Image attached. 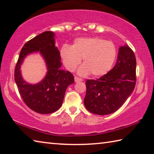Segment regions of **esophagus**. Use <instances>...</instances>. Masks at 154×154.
I'll return each instance as SVG.
<instances>
[{"instance_id":"1","label":"esophagus","mask_w":154,"mask_h":154,"mask_svg":"<svg viewBox=\"0 0 154 154\" xmlns=\"http://www.w3.org/2000/svg\"><path fill=\"white\" fill-rule=\"evenodd\" d=\"M82 78H79V77H76L75 76V82H82Z\"/></svg>"}]
</instances>
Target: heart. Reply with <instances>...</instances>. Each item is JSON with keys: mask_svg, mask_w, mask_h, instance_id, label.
<instances>
[{"mask_svg": "<svg viewBox=\"0 0 154 154\" xmlns=\"http://www.w3.org/2000/svg\"><path fill=\"white\" fill-rule=\"evenodd\" d=\"M60 56L64 66L73 72L83 59V66L78 73L94 77L102 76L111 69L116 57L113 43L98 37L79 38L72 47L64 45L60 50Z\"/></svg>", "mask_w": 154, "mask_h": 154, "instance_id": "1", "label": "heart"}]
</instances>
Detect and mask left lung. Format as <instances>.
Masks as SVG:
<instances>
[{
  "mask_svg": "<svg viewBox=\"0 0 154 154\" xmlns=\"http://www.w3.org/2000/svg\"><path fill=\"white\" fill-rule=\"evenodd\" d=\"M136 65L133 51L127 45L120 47L113 69L96 80L85 82V108L100 116L114 113L120 108L134 89Z\"/></svg>",
  "mask_w": 154,
  "mask_h": 154,
  "instance_id": "8db88e82",
  "label": "left lung"
}]
</instances>
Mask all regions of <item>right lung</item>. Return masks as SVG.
Returning <instances> with one entry per match:
<instances>
[{"label": "right lung", "instance_id": "right-lung-1", "mask_svg": "<svg viewBox=\"0 0 154 154\" xmlns=\"http://www.w3.org/2000/svg\"><path fill=\"white\" fill-rule=\"evenodd\" d=\"M54 33L45 31L24 44L15 66V82L23 101L36 113L49 114L60 108L67 87L74 83L71 72L62 70L60 53L55 46ZM45 60L48 72L44 79L36 85H30L23 79L20 68L28 54L38 52Z\"/></svg>", "mask_w": 154, "mask_h": 154}]
</instances>
